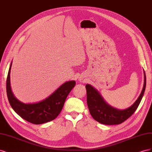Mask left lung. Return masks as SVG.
Instances as JSON below:
<instances>
[{"label": "left lung", "mask_w": 152, "mask_h": 152, "mask_svg": "<svg viewBox=\"0 0 152 152\" xmlns=\"http://www.w3.org/2000/svg\"><path fill=\"white\" fill-rule=\"evenodd\" d=\"M146 87L145 73L144 86L139 98L131 107L126 110H118L110 107L106 103L102 96L93 87L89 84L86 86L87 91V103L89 112L94 120L105 125H117L126 121L134 113L141 102Z\"/></svg>", "instance_id": "obj_1"}]
</instances>
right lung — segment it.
I'll return each mask as SVG.
<instances>
[{
	"instance_id": "right-lung-1",
	"label": "right lung",
	"mask_w": 152,
	"mask_h": 152,
	"mask_svg": "<svg viewBox=\"0 0 152 152\" xmlns=\"http://www.w3.org/2000/svg\"><path fill=\"white\" fill-rule=\"evenodd\" d=\"M12 63L8 72L6 91L9 102L19 115L34 124H41L56 118L60 113L66 98L75 85L74 80L66 82L58 89L42 102L34 104H25L14 96L10 86V72Z\"/></svg>"
}]
</instances>
